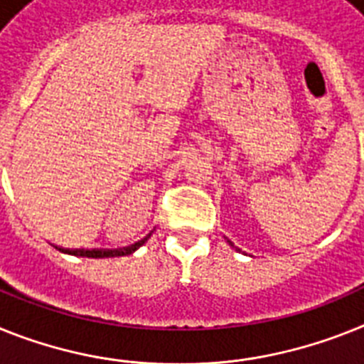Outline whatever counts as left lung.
<instances>
[{"label": "left lung", "mask_w": 364, "mask_h": 364, "mask_svg": "<svg viewBox=\"0 0 364 364\" xmlns=\"http://www.w3.org/2000/svg\"><path fill=\"white\" fill-rule=\"evenodd\" d=\"M229 244H231V242H229ZM231 246H233V244H231Z\"/></svg>", "instance_id": "1"}]
</instances>
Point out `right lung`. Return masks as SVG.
Masks as SVG:
<instances>
[{"instance_id": "1", "label": "right lung", "mask_w": 364, "mask_h": 364, "mask_svg": "<svg viewBox=\"0 0 364 364\" xmlns=\"http://www.w3.org/2000/svg\"><path fill=\"white\" fill-rule=\"evenodd\" d=\"M148 239H149V235L148 237H144L142 240H139V242L127 246V248H118V250H68V248H59V246H55V248L63 253H68V255H77V257H92V259L122 257V255H129V253H133L135 250H139Z\"/></svg>"}]
</instances>
